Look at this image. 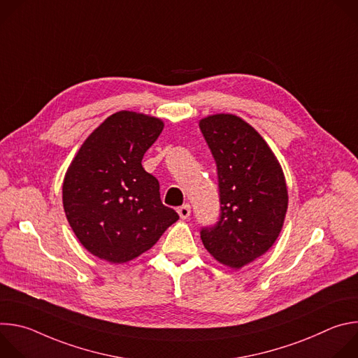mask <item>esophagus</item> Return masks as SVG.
Listing matches in <instances>:
<instances>
[{
    "mask_svg": "<svg viewBox=\"0 0 358 358\" xmlns=\"http://www.w3.org/2000/svg\"><path fill=\"white\" fill-rule=\"evenodd\" d=\"M177 213H178V215L181 217V220H187V218L189 217V214H191V207L188 206V203H185V206L178 207Z\"/></svg>",
    "mask_w": 358,
    "mask_h": 358,
    "instance_id": "34e87169",
    "label": "esophagus"
}]
</instances>
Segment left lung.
<instances>
[{"label": "left lung", "mask_w": 358, "mask_h": 358, "mask_svg": "<svg viewBox=\"0 0 358 358\" xmlns=\"http://www.w3.org/2000/svg\"><path fill=\"white\" fill-rule=\"evenodd\" d=\"M217 164L221 213L201 228L206 249L221 264L239 269L275 243L287 211L283 171L261 134L234 115L199 122Z\"/></svg>", "instance_id": "8db88e82"}]
</instances>
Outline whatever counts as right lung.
<instances>
[{
  "label": "right lung",
  "instance_id": "add662e5",
  "mask_svg": "<svg viewBox=\"0 0 358 358\" xmlns=\"http://www.w3.org/2000/svg\"><path fill=\"white\" fill-rule=\"evenodd\" d=\"M163 122L117 112L82 144L64 180V210L76 238L94 257L129 262L155 245L180 217L160 198L159 180L141 160Z\"/></svg>",
  "mask_w": 358,
  "mask_h": 358
}]
</instances>
